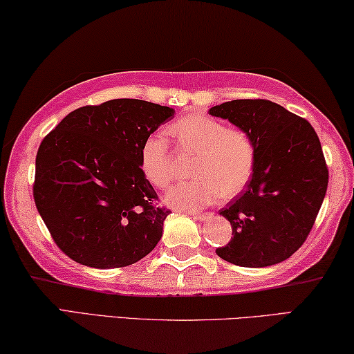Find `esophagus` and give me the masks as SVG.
Returning <instances> with one entry per match:
<instances>
[{"label": "esophagus", "instance_id": "esophagus-1", "mask_svg": "<svg viewBox=\"0 0 354 354\" xmlns=\"http://www.w3.org/2000/svg\"><path fill=\"white\" fill-rule=\"evenodd\" d=\"M189 216L197 221H208L213 214L212 213H189Z\"/></svg>", "mask_w": 354, "mask_h": 354}]
</instances>
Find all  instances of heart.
Listing matches in <instances>:
<instances>
[{
	"label": "heart",
	"instance_id": "b5f03b06",
	"mask_svg": "<svg viewBox=\"0 0 354 354\" xmlns=\"http://www.w3.org/2000/svg\"><path fill=\"white\" fill-rule=\"evenodd\" d=\"M180 151L194 153L191 167L194 180L180 182L165 194L172 208L199 209L239 194L250 182L257 166V146L243 129L227 127L216 118L191 113L174 121L166 129ZM140 167L155 188H165L174 177V157L165 136H147L141 146Z\"/></svg>",
	"mask_w": 354,
	"mask_h": 354
}]
</instances>
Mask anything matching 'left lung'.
Listing matches in <instances>:
<instances>
[{"instance_id":"obj_1","label":"left lung","mask_w":354,"mask_h":354,"mask_svg":"<svg viewBox=\"0 0 354 354\" xmlns=\"http://www.w3.org/2000/svg\"><path fill=\"white\" fill-rule=\"evenodd\" d=\"M208 113L245 130L257 146L247 189L219 212L233 238L216 253L241 268L284 261L306 241L326 194L328 167L317 133L306 120L266 99H234Z\"/></svg>"}]
</instances>
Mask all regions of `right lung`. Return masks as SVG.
<instances>
[{
  "instance_id": "right-lung-1",
  "label": "right lung",
  "mask_w": 354,
  "mask_h": 354,
  "mask_svg": "<svg viewBox=\"0 0 354 354\" xmlns=\"http://www.w3.org/2000/svg\"><path fill=\"white\" fill-rule=\"evenodd\" d=\"M174 109L111 99L71 111L35 158L34 201L59 249L95 269L130 266L151 253L171 212L140 167L141 146Z\"/></svg>"
}]
</instances>
